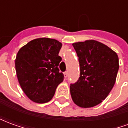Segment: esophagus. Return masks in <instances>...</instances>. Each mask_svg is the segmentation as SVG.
I'll list each match as a JSON object with an SVG mask.
<instances>
[{
    "instance_id": "esophagus-1",
    "label": "esophagus",
    "mask_w": 128,
    "mask_h": 128,
    "mask_svg": "<svg viewBox=\"0 0 128 128\" xmlns=\"http://www.w3.org/2000/svg\"><path fill=\"white\" fill-rule=\"evenodd\" d=\"M64 78H66L67 77H68V72L67 71H66V72H64Z\"/></svg>"
}]
</instances>
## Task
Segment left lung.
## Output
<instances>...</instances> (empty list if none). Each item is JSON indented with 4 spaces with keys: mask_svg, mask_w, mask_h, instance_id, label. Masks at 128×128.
I'll return each instance as SVG.
<instances>
[{
    "mask_svg": "<svg viewBox=\"0 0 128 128\" xmlns=\"http://www.w3.org/2000/svg\"><path fill=\"white\" fill-rule=\"evenodd\" d=\"M72 46L79 58L80 75L77 82L70 84L71 97L80 107H93L107 97L115 84L118 56L93 40L75 42Z\"/></svg>",
    "mask_w": 128,
    "mask_h": 128,
    "instance_id": "left-lung-1",
    "label": "left lung"
}]
</instances>
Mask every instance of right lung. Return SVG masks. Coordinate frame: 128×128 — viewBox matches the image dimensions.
<instances>
[{"label": "right lung", "instance_id": "1", "mask_svg": "<svg viewBox=\"0 0 128 128\" xmlns=\"http://www.w3.org/2000/svg\"><path fill=\"white\" fill-rule=\"evenodd\" d=\"M62 43L55 39L33 40L21 48L15 60L16 75L21 88L33 102H49L56 88L64 80L58 66Z\"/></svg>", "mask_w": 128, "mask_h": 128}]
</instances>
